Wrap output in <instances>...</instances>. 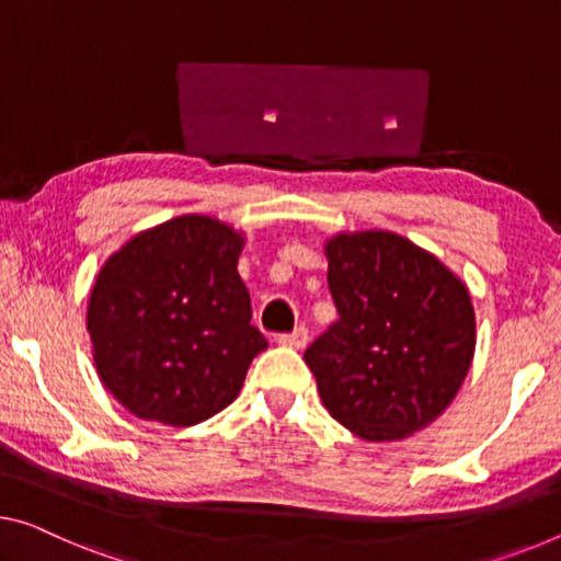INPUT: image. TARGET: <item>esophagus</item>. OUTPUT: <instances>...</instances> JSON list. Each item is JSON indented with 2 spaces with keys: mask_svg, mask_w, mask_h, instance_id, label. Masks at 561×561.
Instances as JSON below:
<instances>
[{
  "mask_svg": "<svg viewBox=\"0 0 561 561\" xmlns=\"http://www.w3.org/2000/svg\"><path fill=\"white\" fill-rule=\"evenodd\" d=\"M278 343H280V346H288V348H306L308 329H306V325H300V329H296L293 333H283V335H278Z\"/></svg>",
  "mask_w": 561,
  "mask_h": 561,
  "instance_id": "obj_1",
  "label": "esophagus"
}]
</instances>
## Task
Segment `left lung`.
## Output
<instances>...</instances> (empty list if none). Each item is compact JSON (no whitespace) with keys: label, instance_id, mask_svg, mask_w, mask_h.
I'll return each mask as SVG.
<instances>
[{"label":"left lung","instance_id":"8db88e82","mask_svg":"<svg viewBox=\"0 0 561 561\" xmlns=\"http://www.w3.org/2000/svg\"><path fill=\"white\" fill-rule=\"evenodd\" d=\"M325 255L339 321L304 353L323 407L366 442L407 438L442 416L469 374V290L396 232H341Z\"/></svg>","mask_w":561,"mask_h":561}]
</instances>
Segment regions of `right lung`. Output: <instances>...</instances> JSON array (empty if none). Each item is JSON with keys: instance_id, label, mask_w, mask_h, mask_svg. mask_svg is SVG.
<instances>
[{"instance_id": "obj_1", "label": "right lung", "mask_w": 561, "mask_h": 561, "mask_svg": "<svg viewBox=\"0 0 561 561\" xmlns=\"http://www.w3.org/2000/svg\"><path fill=\"white\" fill-rule=\"evenodd\" d=\"M243 238L205 215L145 230L107 257L88 308L92 356L107 391L135 413L193 426L236 399L268 348L238 275Z\"/></svg>"}]
</instances>
